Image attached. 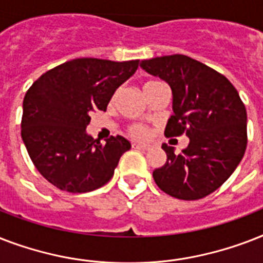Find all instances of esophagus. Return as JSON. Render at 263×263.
<instances>
[{"label":"esophagus","mask_w":263,"mask_h":263,"mask_svg":"<svg viewBox=\"0 0 263 263\" xmlns=\"http://www.w3.org/2000/svg\"><path fill=\"white\" fill-rule=\"evenodd\" d=\"M132 147L136 148V150H148L150 146L148 144H143V143H132Z\"/></svg>","instance_id":"1"}]
</instances>
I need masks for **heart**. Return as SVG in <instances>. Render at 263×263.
Instances as JSON below:
<instances>
[{"mask_svg":"<svg viewBox=\"0 0 263 263\" xmlns=\"http://www.w3.org/2000/svg\"><path fill=\"white\" fill-rule=\"evenodd\" d=\"M157 83H160V82H147V83L144 84V90H147L148 87H152V86H154V84ZM116 97H117V92L113 95L111 102L115 101ZM128 132H129V135H131L132 138H136V139H144V138H147L148 136V129L144 127V125H140V124H134V125H131L129 129H128Z\"/></svg>","mask_w":263,"mask_h":263,"instance_id":"obj_1","label":"heart"}]
</instances>
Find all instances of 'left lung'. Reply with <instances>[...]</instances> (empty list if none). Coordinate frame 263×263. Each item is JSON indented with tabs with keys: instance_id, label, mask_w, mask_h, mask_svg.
Returning <instances> with one entry per match:
<instances>
[{
	"instance_id": "left-lung-1",
	"label": "left lung",
	"mask_w": 263,
	"mask_h": 263,
	"mask_svg": "<svg viewBox=\"0 0 263 263\" xmlns=\"http://www.w3.org/2000/svg\"><path fill=\"white\" fill-rule=\"evenodd\" d=\"M144 71L169 84L173 115L165 136L185 134L190 143L180 154L162 144L164 166L153 172L168 195L184 200L208 196L229 179L247 147V111L239 92L224 75L184 54L144 60Z\"/></svg>"
}]
</instances>
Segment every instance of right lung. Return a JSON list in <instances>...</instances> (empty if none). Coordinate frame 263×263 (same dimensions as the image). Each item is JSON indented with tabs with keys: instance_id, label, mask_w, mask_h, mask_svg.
I'll use <instances>...</instances> for the list:
<instances>
[{
	"instance_id": "obj_1",
	"label": "right lung",
	"mask_w": 263,
	"mask_h": 263,
	"mask_svg": "<svg viewBox=\"0 0 263 263\" xmlns=\"http://www.w3.org/2000/svg\"><path fill=\"white\" fill-rule=\"evenodd\" d=\"M139 60L76 59L43 73L23 101L22 138L32 164L54 187L82 194L113 177L120 157L131 148L123 136L102 144L86 131L92 110H106Z\"/></svg>"
}]
</instances>
